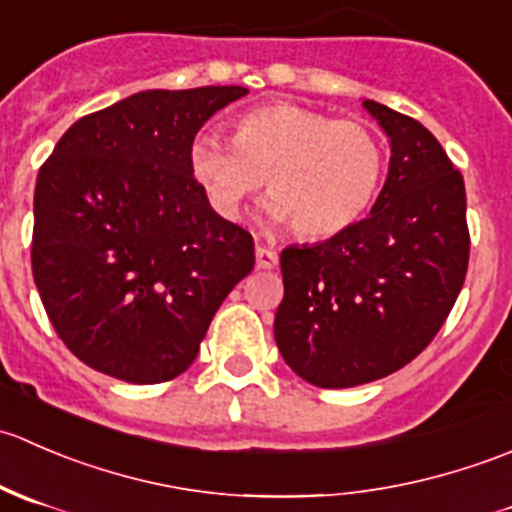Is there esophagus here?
<instances>
[{
    "label": "esophagus",
    "instance_id": "obj_1",
    "mask_svg": "<svg viewBox=\"0 0 512 512\" xmlns=\"http://www.w3.org/2000/svg\"><path fill=\"white\" fill-rule=\"evenodd\" d=\"M255 262H257V270H272V267H277V262H280V255H277L275 250H270V247H255Z\"/></svg>",
    "mask_w": 512,
    "mask_h": 512
}]
</instances>
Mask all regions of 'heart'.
<instances>
[{"label": "heart", "mask_w": 512, "mask_h": 512, "mask_svg": "<svg viewBox=\"0 0 512 512\" xmlns=\"http://www.w3.org/2000/svg\"><path fill=\"white\" fill-rule=\"evenodd\" d=\"M188 170L210 208L240 220L265 178V210L304 237L352 227L374 200L384 146L366 123L339 121L297 103L242 113L230 138L200 131L188 143Z\"/></svg>", "instance_id": "b5f03b06"}]
</instances>
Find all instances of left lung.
<instances>
[{"label":"left lung","instance_id":"8db88e82","mask_svg":"<svg viewBox=\"0 0 512 512\" xmlns=\"http://www.w3.org/2000/svg\"><path fill=\"white\" fill-rule=\"evenodd\" d=\"M389 138L386 183L364 220L317 245H289L275 342L322 389L394 374L446 322L468 270L466 185L428 128L366 98Z\"/></svg>","mask_w":512,"mask_h":512}]
</instances>
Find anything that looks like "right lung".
Returning a JSON list of instances; mask_svg holds the SVG:
<instances>
[{"label":"right lung","instance_id":"add662e5","mask_svg":"<svg viewBox=\"0 0 512 512\" xmlns=\"http://www.w3.org/2000/svg\"><path fill=\"white\" fill-rule=\"evenodd\" d=\"M245 94L141 91L79 118L41 165L34 282L91 369L128 384L175 379L255 267L250 232L220 218L188 170L190 138Z\"/></svg>","mask_w":512,"mask_h":512}]
</instances>
